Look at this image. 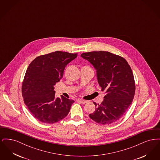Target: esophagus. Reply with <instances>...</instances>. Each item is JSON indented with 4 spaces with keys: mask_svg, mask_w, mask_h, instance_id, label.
<instances>
[{
    "mask_svg": "<svg viewBox=\"0 0 160 160\" xmlns=\"http://www.w3.org/2000/svg\"><path fill=\"white\" fill-rule=\"evenodd\" d=\"M77 101H78V102H81V103H82V104H86V103L88 102L87 101L84 100V99H77Z\"/></svg>",
    "mask_w": 160,
    "mask_h": 160,
    "instance_id": "obj_1",
    "label": "esophagus"
}]
</instances>
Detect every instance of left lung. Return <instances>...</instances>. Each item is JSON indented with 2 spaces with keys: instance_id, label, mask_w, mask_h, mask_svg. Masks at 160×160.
<instances>
[{
  "instance_id": "1",
  "label": "left lung",
  "mask_w": 160,
  "mask_h": 160,
  "mask_svg": "<svg viewBox=\"0 0 160 160\" xmlns=\"http://www.w3.org/2000/svg\"><path fill=\"white\" fill-rule=\"evenodd\" d=\"M81 56L97 70L98 82L106 93L100 104L93 102L97 108L89 117L102 125L118 121L126 113L135 94V81L128 63L108 52H87Z\"/></svg>"
}]
</instances>
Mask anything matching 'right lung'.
<instances>
[{"label":"right lung","instance_id":"1","mask_svg":"<svg viewBox=\"0 0 160 160\" xmlns=\"http://www.w3.org/2000/svg\"><path fill=\"white\" fill-rule=\"evenodd\" d=\"M77 53L56 51L39 56L31 62L23 79L24 102L31 114L40 122L54 123L65 118L74 102L61 96L55 98L54 86L60 82L65 67Z\"/></svg>","mask_w":160,"mask_h":160}]
</instances>
